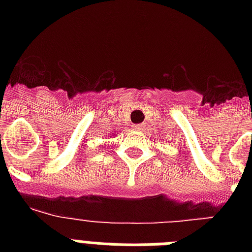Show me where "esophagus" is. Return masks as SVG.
Here are the masks:
<instances>
[{
	"mask_svg": "<svg viewBox=\"0 0 252 252\" xmlns=\"http://www.w3.org/2000/svg\"><path fill=\"white\" fill-rule=\"evenodd\" d=\"M132 127L135 128V130H137V131H139V130H144V126H142V125H133Z\"/></svg>",
	"mask_w": 252,
	"mask_h": 252,
	"instance_id": "esophagus-1",
	"label": "esophagus"
}]
</instances>
